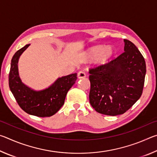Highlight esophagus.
<instances>
[{
  "label": "esophagus",
  "mask_w": 157,
  "mask_h": 157,
  "mask_svg": "<svg viewBox=\"0 0 157 157\" xmlns=\"http://www.w3.org/2000/svg\"><path fill=\"white\" fill-rule=\"evenodd\" d=\"M78 77L79 79L84 78L85 77H86V73H85L84 71H79V72L78 73Z\"/></svg>",
  "instance_id": "34e87169"
}]
</instances>
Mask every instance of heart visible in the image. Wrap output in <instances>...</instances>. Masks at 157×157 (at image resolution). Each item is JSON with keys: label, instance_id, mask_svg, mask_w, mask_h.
I'll return each mask as SVG.
<instances>
[{"label": "heart", "instance_id": "1", "mask_svg": "<svg viewBox=\"0 0 157 157\" xmlns=\"http://www.w3.org/2000/svg\"><path fill=\"white\" fill-rule=\"evenodd\" d=\"M88 56L94 59L96 58V62L98 63H103L109 59L113 54V49L111 46H106L102 48L100 46H97L91 48L88 51Z\"/></svg>", "mask_w": 157, "mask_h": 157}]
</instances>
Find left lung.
<instances>
[{
    "mask_svg": "<svg viewBox=\"0 0 157 157\" xmlns=\"http://www.w3.org/2000/svg\"><path fill=\"white\" fill-rule=\"evenodd\" d=\"M124 41V52L108 63L89 69V102L97 112L105 115L125 113L143 94L145 59L132 42Z\"/></svg>",
    "mask_w": 157,
    "mask_h": 157,
    "instance_id": "left-lung-1",
    "label": "left lung"
}]
</instances>
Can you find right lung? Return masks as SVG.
<instances>
[{"mask_svg":"<svg viewBox=\"0 0 157 157\" xmlns=\"http://www.w3.org/2000/svg\"><path fill=\"white\" fill-rule=\"evenodd\" d=\"M30 44L18 50L13 56L9 73V86L22 109L38 117H50L56 113L64 104L66 94L77 79V73L62 77L41 91H34L23 84L18 76V62L20 55Z\"/></svg>","mask_w":157,"mask_h":157,"instance_id":"obj_1","label":"right lung"}]
</instances>
